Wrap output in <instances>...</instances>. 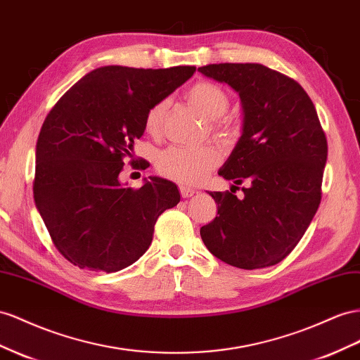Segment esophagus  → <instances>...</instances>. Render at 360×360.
I'll return each instance as SVG.
<instances>
[{
  "label": "esophagus",
  "instance_id": "1",
  "mask_svg": "<svg viewBox=\"0 0 360 360\" xmlns=\"http://www.w3.org/2000/svg\"><path fill=\"white\" fill-rule=\"evenodd\" d=\"M179 189H180V195L183 198H189L193 195V193H195V191H193L191 186H188V184H180Z\"/></svg>",
  "mask_w": 360,
  "mask_h": 360
}]
</instances>
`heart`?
<instances>
[{
  "label": "heart",
  "instance_id": "heart-1",
  "mask_svg": "<svg viewBox=\"0 0 360 360\" xmlns=\"http://www.w3.org/2000/svg\"><path fill=\"white\" fill-rule=\"evenodd\" d=\"M186 100L200 115L210 121V129L219 136L235 133L233 124L222 118L230 108V96L221 86L212 82H198L186 91ZM169 108L168 100L153 104L145 116V130L159 134ZM219 163V151L213 145L201 147H169L159 153L156 167L162 176L180 183H197Z\"/></svg>",
  "mask_w": 360,
  "mask_h": 360
}]
</instances>
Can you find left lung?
I'll use <instances>...</instances> for the list:
<instances>
[{"label":"left lung","mask_w":360,"mask_h":360,"mask_svg":"<svg viewBox=\"0 0 360 360\" xmlns=\"http://www.w3.org/2000/svg\"><path fill=\"white\" fill-rule=\"evenodd\" d=\"M198 71L240 96L242 136L218 174L248 184L240 200L233 191L209 192L218 213L201 239L231 266H273L295 248L321 202L327 139L315 105L295 80L260 63Z\"/></svg>","instance_id":"left-lung-1"}]
</instances>
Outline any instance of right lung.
Masks as SVG:
<instances>
[{
	"instance_id": "right-lung-1",
	"label": "right lung",
	"mask_w": 360,
	"mask_h": 360,
	"mask_svg": "<svg viewBox=\"0 0 360 360\" xmlns=\"http://www.w3.org/2000/svg\"><path fill=\"white\" fill-rule=\"evenodd\" d=\"M193 72L195 66H101L48 113L36 143L33 195L56 248L72 265L104 273L130 266L151 245L158 218L177 206L172 181L150 177L133 189L120 172L151 105Z\"/></svg>"
}]
</instances>
